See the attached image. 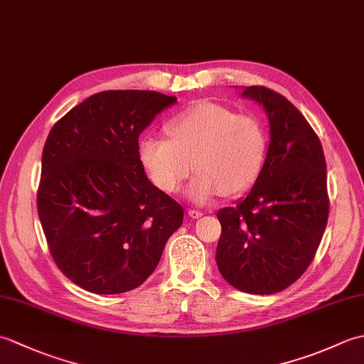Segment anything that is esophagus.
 I'll list each match as a JSON object with an SVG mask.
<instances>
[{"mask_svg": "<svg viewBox=\"0 0 364 364\" xmlns=\"http://www.w3.org/2000/svg\"><path fill=\"white\" fill-rule=\"evenodd\" d=\"M188 214H189L191 219H198V218H202V215H203V213L198 211V210H189Z\"/></svg>", "mask_w": 364, "mask_h": 364, "instance_id": "34e87169", "label": "esophagus"}]
</instances>
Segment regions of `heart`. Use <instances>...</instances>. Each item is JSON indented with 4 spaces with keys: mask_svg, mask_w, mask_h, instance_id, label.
<instances>
[{
    "mask_svg": "<svg viewBox=\"0 0 364 364\" xmlns=\"http://www.w3.org/2000/svg\"><path fill=\"white\" fill-rule=\"evenodd\" d=\"M170 139L145 136L139 158L151 183L175 194L196 175L188 194L196 203L215 196H236L252 188L267 154V133L252 114H235L225 106L200 102L167 123Z\"/></svg>",
    "mask_w": 364,
    "mask_h": 364,
    "instance_id": "obj_1",
    "label": "heart"
}]
</instances>
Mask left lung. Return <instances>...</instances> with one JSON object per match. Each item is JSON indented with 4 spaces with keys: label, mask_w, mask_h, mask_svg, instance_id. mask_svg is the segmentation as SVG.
Masks as SVG:
<instances>
[{
    "label": "left lung",
    "mask_w": 364,
    "mask_h": 364,
    "mask_svg": "<svg viewBox=\"0 0 364 364\" xmlns=\"http://www.w3.org/2000/svg\"><path fill=\"white\" fill-rule=\"evenodd\" d=\"M242 95L266 109L270 142L249 196L218 213L215 261L233 288L262 296L286 289L311 264L328 220L327 164L318 134L289 100L262 86Z\"/></svg>",
    "instance_id": "left-lung-1"
}]
</instances>
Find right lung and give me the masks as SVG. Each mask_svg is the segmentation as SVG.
Masks as SVG:
<instances>
[{"label":"right lung","instance_id":"right-lung-1","mask_svg":"<svg viewBox=\"0 0 364 364\" xmlns=\"http://www.w3.org/2000/svg\"><path fill=\"white\" fill-rule=\"evenodd\" d=\"M175 102L153 90H105L46 137L37 213L54 262L80 288L136 289L183 223V206L153 186L139 158V134Z\"/></svg>","mask_w":364,"mask_h":364}]
</instances>
